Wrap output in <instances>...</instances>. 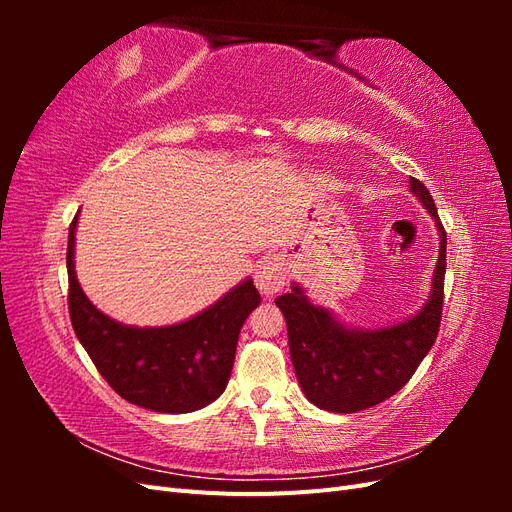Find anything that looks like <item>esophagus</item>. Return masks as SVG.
<instances>
[{
  "label": "esophagus",
  "instance_id": "34e87169",
  "mask_svg": "<svg viewBox=\"0 0 512 512\" xmlns=\"http://www.w3.org/2000/svg\"><path fill=\"white\" fill-rule=\"evenodd\" d=\"M256 286L265 294V297H273L275 292H280L286 286V269L277 258L262 260L256 271Z\"/></svg>",
  "mask_w": 512,
  "mask_h": 512
}]
</instances>
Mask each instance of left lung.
Returning <instances> with one entry per match:
<instances>
[{"instance_id": "8db88e82", "label": "left lung", "mask_w": 512, "mask_h": 512, "mask_svg": "<svg viewBox=\"0 0 512 512\" xmlns=\"http://www.w3.org/2000/svg\"><path fill=\"white\" fill-rule=\"evenodd\" d=\"M410 188L440 230L431 297L421 312L386 329L354 331L339 324L327 309L309 303L297 284L275 299L286 318L297 380L305 397L320 410L352 414L393 397L436 342L444 305L446 232L425 185L410 177Z\"/></svg>"}]
</instances>
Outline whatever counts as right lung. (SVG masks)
<instances>
[{"label":"right lung","instance_id":"right-lung-1","mask_svg":"<svg viewBox=\"0 0 512 512\" xmlns=\"http://www.w3.org/2000/svg\"><path fill=\"white\" fill-rule=\"evenodd\" d=\"M79 218V215H76ZM68 232V309L76 337L111 389L134 406L185 414L218 399L230 378L243 322L260 305L252 280L173 327L138 329L104 316L81 290Z\"/></svg>","mask_w":512,"mask_h":512}]
</instances>
